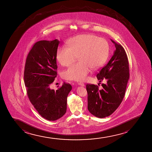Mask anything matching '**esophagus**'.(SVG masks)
Listing matches in <instances>:
<instances>
[{
    "mask_svg": "<svg viewBox=\"0 0 152 152\" xmlns=\"http://www.w3.org/2000/svg\"><path fill=\"white\" fill-rule=\"evenodd\" d=\"M78 85L81 86H83V87H84V86H85V84L83 83H78Z\"/></svg>",
    "mask_w": 152,
    "mask_h": 152,
    "instance_id": "obj_1",
    "label": "esophagus"
}]
</instances>
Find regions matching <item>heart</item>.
I'll return each mask as SVG.
<instances>
[{"label":"heart","instance_id":"1","mask_svg":"<svg viewBox=\"0 0 152 152\" xmlns=\"http://www.w3.org/2000/svg\"><path fill=\"white\" fill-rule=\"evenodd\" d=\"M66 46L58 48L56 58L62 66H67L78 56L79 62L63 71L62 77L66 80L83 81L91 68L96 69L105 62L109 54L108 42L104 38L91 34H82L69 40Z\"/></svg>","mask_w":152,"mask_h":152}]
</instances>
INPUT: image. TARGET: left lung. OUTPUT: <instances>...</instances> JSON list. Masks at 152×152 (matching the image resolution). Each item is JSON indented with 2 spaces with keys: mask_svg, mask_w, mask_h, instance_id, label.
I'll list each match as a JSON object with an SVG mask.
<instances>
[{
  "mask_svg": "<svg viewBox=\"0 0 152 152\" xmlns=\"http://www.w3.org/2000/svg\"><path fill=\"white\" fill-rule=\"evenodd\" d=\"M111 40L116 50L108 63L104 66L96 77L102 83V89L97 85L87 84L88 110L98 118H104L114 112L125 96L129 79V62L124 48L121 44Z\"/></svg>",
  "mask_w": 152,
  "mask_h": 152,
  "instance_id": "left-lung-1",
  "label": "left lung"
}]
</instances>
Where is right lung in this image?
Returning <instances> with one entry per match:
<instances>
[{
	"label": "right lung",
	"instance_id": "add662e5",
	"mask_svg": "<svg viewBox=\"0 0 152 152\" xmlns=\"http://www.w3.org/2000/svg\"><path fill=\"white\" fill-rule=\"evenodd\" d=\"M60 42L40 40L36 42L27 55L24 80L29 101L43 118L56 121L66 112L67 98L72 90L64 83L55 91L50 86L57 76L56 52Z\"/></svg>",
	"mask_w": 152,
	"mask_h": 152
}]
</instances>
